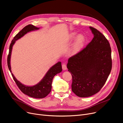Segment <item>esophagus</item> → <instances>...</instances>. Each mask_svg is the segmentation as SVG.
<instances>
[{
  "label": "esophagus",
  "instance_id": "34e87169",
  "mask_svg": "<svg viewBox=\"0 0 123 123\" xmlns=\"http://www.w3.org/2000/svg\"><path fill=\"white\" fill-rule=\"evenodd\" d=\"M62 69L63 70H66L67 69V66L66 65V64L65 63H63L62 65Z\"/></svg>",
  "mask_w": 123,
  "mask_h": 123
}]
</instances>
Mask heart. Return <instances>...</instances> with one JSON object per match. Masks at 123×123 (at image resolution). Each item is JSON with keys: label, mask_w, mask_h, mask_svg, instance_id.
Instances as JSON below:
<instances>
[{"label": "heart", "mask_w": 123, "mask_h": 123, "mask_svg": "<svg viewBox=\"0 0 123 123\" xmlns=\"http://www.w3.org/2000/svg\"><path fill=\"white\" fill-rule=\"evenodd\" d=\"M76 36V33H73L70 36L71 39L74 38ZM85 43V38L82 35H79L77 37L76 40L74 43L73 47L72 48V53L73 54H76L82 49L84 44Z\"/></svg>", "instance_id": "1"}]
</instances>
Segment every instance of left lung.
I'll list each match as a JSON object with an SVG mask.
<instances>
[{
	"mask_svg": "<svg viewBox=\"0 0 123 123\" xmlns=\"http://www.w3.org/2000/svg\"><path fill=\"white\" fill-rule=\"evenodd\" d=\"M94 37L78 53L69 58L68 71L72 75V91L80 97L99 92L112 70L110 45L105 36L90 26Z\"/></svg>",
	"mask_w": 123,
	"mask_h": 123,
	"instance_id": "left-lung-1",
	"label": "left lung"
}]
</instances>
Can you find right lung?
Masks as SVG:
<instances>
[{
    "label": "right lung",
    "mask_w": 123,
    "mask_h": 123,
    "mask_svg": "<svg viewBox=\"0 0 123 123\" xmlns=\"http://www.w3.org/2000/svg\"><path fill=\"white\" fill-rule=\"evenodd\" d=\"M39 29V28L36 27L33 25L29 24L24 27L13 39L10 45L9 54L7 57V65L11 73L10 57L12 46L15 43V41L23 36L27 32L35 30H38ZM62 70L61 62H59L57 63L49 70L46 74L45 75L44 78L39 83H38L37 85L33 86H27L24 85L16 79L13 74L12 73L11 75L17 86L22 93L32 98L41 99L45 98L50 93L51 91L52 83L53 77L57 74L61 72Z\"/></svg>",
    "instance_id": "right-lung-1"
}]
</instances>
